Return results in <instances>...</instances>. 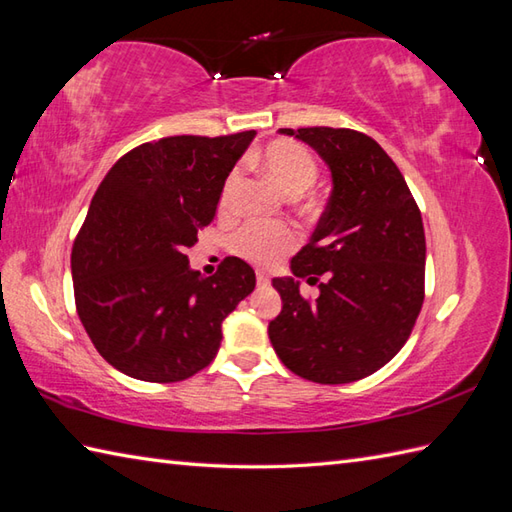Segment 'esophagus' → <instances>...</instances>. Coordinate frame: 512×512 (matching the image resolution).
<instances>
[{
  "label": "esophagus",
  "mask_w": 512,
  "mask_h": 512,
  "mask_svg": "<svg viewBox=\"0 0 512 512\" xmlns=\"http://www.w3.org/2000/svg\"><path fill=\"white\" fill-rule=\"evenodd\" d=\"M257 286H259V288L270 286V277L264 275V273H257Z\"/></svg>",
  "instance_id": "1"
}]
</instances>
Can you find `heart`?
I'll list each match as a JSON object with an SVG mask.
<instances>
[{
	"label": "heart",
	"instance_id": "heart-1",
	"mask_svg": "<svg viewBox=\"0 0 512 512\" xmlns=\"http://www.w3.org/2000/svg\"><path fill=\"white\" fill-rule=\"evenodd\" d=\"M259 167L266 171V176L273 180L277 187L290 198L306 193L314 180H317V162L310 156L308 149L288 140H277L270 143L262 154H259ZM239 171H231L226 178L224 189L220 195V211H228L233 206L235 193L239 189ZM297 244L295 233L284 224L270 222H250L242 231L233 237L231 248L239 257L248 259L250 264L270 268L279 264Z\"/></svg>",
	"mask_w": 512,
	"mask_h": 512
}]
</instances>
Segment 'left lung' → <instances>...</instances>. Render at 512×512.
I'll use <instances>...</instances> for the list:
<instances>
[{"instance_id": "obj_1", "label": "left lung", "mask_w": 512, "mask_h": 512, "mask_svg": "<svg viewBox=\"0 0 512 512\" xmlns=\"http://www.w3.org/2000/svg\"><path fill=\"white\" fill-rule=\"evenodd\" d=\"M328 165L332 193L310 242L292 257L295 277H275L281 312L268 325L277 356L312 383H354L407 343L424 301V226L385 149L354 129H279ZM299 278L320 284L317 302Z\"/></svg>"}]
</instances>
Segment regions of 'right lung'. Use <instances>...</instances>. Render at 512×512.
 Returning <instances> with one entry per match:
<instances>
[{
    "label": "right lung",
    "instance_id": "obj_1",
    "mask_svg": "<svg viewBox=\"0 0 512 512\" xmlns=\"http://www.w3.org/2000/svg\"><path fill=\"white\" fill-rule=\"evenodd\" d=\"M253 138H160L125 154L96 189L72 248L74 301L118 372L147 383L198 374L220 350L222 321L255 290L244 259L202 277L187 257Z\"/></svg>",
    "mask_w": 512,
    "mask_h": 512
}]
</instances>
